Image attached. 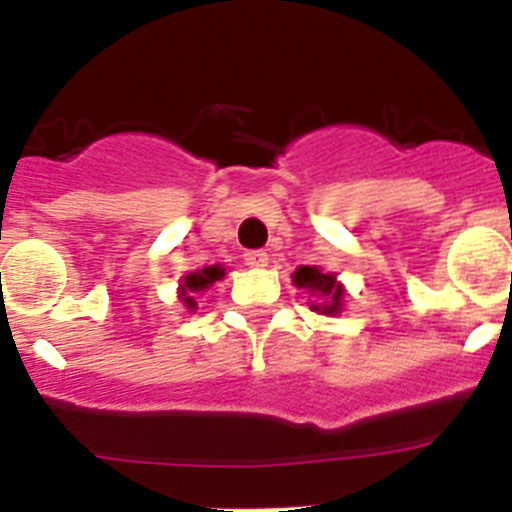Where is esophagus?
<instances>
[{"instance_id": "obj_1", "label": "esophagus", "mask_w": 512, "mask_h": 512, "mask_svg": "<svg viewBox=\"0 0 512 512\" xmlns=\"http://www.w3.org/2000/svg\"><path fill=\"white\" fill-rule=\"evenodd\" d=\"M243 259H246V264L251 266V269H264V266L269 264V253H266V251H246V253H243Z\"/></svg>"}]
</instances>
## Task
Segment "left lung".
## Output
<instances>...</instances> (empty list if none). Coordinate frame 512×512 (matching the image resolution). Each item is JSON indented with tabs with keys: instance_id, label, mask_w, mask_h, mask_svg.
Returning <instances> with one entry per match:
<instances>
[{
	"instance_id": "1",
	"label": "left lung",
	"mask_w": 512,
	"mask_h": 512,
	"mask_svg": "<svg viewBox=\"0 0 512 512\" xmlns=\"http://www.w3.org/2000/svg\"><path fill=\"white\" fill-rule=\"evenodd\" d=\"M292 282L297 289H305L318 297V302H310V310L320 315H336L343 310V287L338 284L336 274L318 269V266H300L292 274Z\"/></svg>"
}]
</instances>
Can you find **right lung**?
<instances>
[{"mask_svg":"<svg viewBox=\"0 0 512 512\" xmlns=\"http://www.w3.org/2000/svg\"><path fill=\"white\" fill-rule=\"evenodd\" d=\"M223 277H225V269L220 264L192 271V274H187V277L182 279V287H179L182 295H179V300L184 302V307H189V310L194 312L197 310V300H194V295H197V292H207L217 279H223Z\"/></svg>","mask_w":512,"mask_h":512,"instance_id":"add662e5","label":"right lung"}]
</instances>
